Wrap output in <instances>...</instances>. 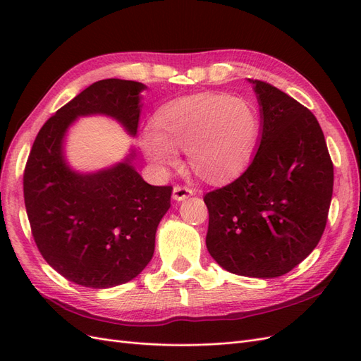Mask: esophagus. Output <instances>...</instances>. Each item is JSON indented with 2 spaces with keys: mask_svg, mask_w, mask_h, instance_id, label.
<instances>
[{
  "mask_svg": "<svg viewBox=\"0 0 361 361\" xmlns=\"http://www.w3.org/2000/svg\"><path fill=\"white\" fill-rule=\"evenodd\" d=\"M192 195V190L187 188V187H179V185H176V187L173 188V200L176 202H183L185 199H188Z\"/></svg>",
  "mask_w": 361,
  "mask_h": 361,
  "instance_id": "1",
  "label": "esophagus"
}]
</instances>
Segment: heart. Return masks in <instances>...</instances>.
Here are the masks:
<instances>
[{
  "label": "heart",
  "mask_w": 361,
  "mask_h": 361,
  "mask_svg": "<svg viewBox=\"0 0 361 361\" xmlns=\"http://www.w3.org/2000/svg\"><path fill=\"white\" fill-rule=\"evenodd\" d=\"M152 129L140 137L143 155L155 169L179 166L187 152L191 170L212 185L232 182L247 170L259 145L262 117L244 97L200 92L161 105Z\"/></svg>",
  "instance_id": "b5f03b06"
}]
</instances>
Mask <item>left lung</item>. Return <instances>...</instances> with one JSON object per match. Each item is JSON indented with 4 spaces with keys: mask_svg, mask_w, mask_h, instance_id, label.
Returning <instances> with one entry per match:
<instances>
[{
    "mask_svg": "<svg viewBox=\"0 0 361 361\" xmlns=\"http://www.w3.org/2000/svg\"><path fill=\"white\" fill-rule=\"evenodd\" d=\"M253 84L257 154L235 182L207 192L206 247L232 274L274 279L318 245L333 195V162L318 120L289 94Z\"/></svg>",
    "mask_w": 361,
    "mask_h": 361,
    "instance_id": "left-lung-1",
    "label": "left lung"
}]
</instances>
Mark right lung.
<instances>
[{"label":"right lung","instance_id":"obj_1","mask_svg":"<svg viewBox=\"0 0 361 361\" xmlns=\"http://www.w3.org/2000/svg\"><path fill=\"white\" fill-rule=\"evenodd\" d=\"M146 89L117 78L92 84L42 126L31 147L24 173L31 232L43 259L76 285H123L154 256L173 188L154 187L140 176L134 147L122 161L94 171L75 170L64 150L80 117H110L135 137Z\"/></svg>","mask_w":361,"mask_h":361}]
</instances>
